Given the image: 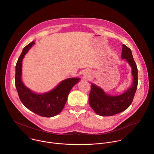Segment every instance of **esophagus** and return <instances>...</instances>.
Masks as SVG:
<instances>
[{
    "mask_svg": "<svg viewBox=\"0 0 154 154\" xmlns=\"http://www.w3.org/2000/svg\"><path fill=\"white\" fill-rule=\"evenodd\" d=\"M84 77H89V75H90V73H89V72H88V71H85V72H84Z\"/></svg>",
    "mask_w": 154,
    "mask_h": 154,
    "instance_id": "1",
    "label": "esophagus"
}]
</instances>
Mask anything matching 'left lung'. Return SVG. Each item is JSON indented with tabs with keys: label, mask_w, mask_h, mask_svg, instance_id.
I'll return each instance as SVG.
<instances>
[{
	"label": "left lung",
	"mask_w": 154,
	"mask_h": 154,
	"mask_svg": "<svg viewBox=\"0 0 154 154\" xmlns=\"http://www.w3.org/2000/svg\"><path fill=\"white\" fill-rule=\"evenodd\" d=\"M122 59H126L132 67L133 83L125 93L118 96L107 95L100 88L91 85L89 103L94 112L101 116H112L126 110L131 105L138 85V69L131 50L123 44Z\"/></svg>",
	"instance_id": "8db88e82"
}]
</instances>
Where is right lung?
<instances>
[{"instance_id": "1", "label": "right lung", "mask_w": 154, "mask_h": 154, "mask_svg": "<svg viewBox=\"0 0 154 154\" xmlns=\"http://www.w3.org/2000/svg\"><path fill=\"white\" fill-rule=\"evenodd\" d=\"M34 43V42H32L26 45L18 59L16 65V88L20 101L26 108L41 117H54L62 112L70 91L80 79H66L60 82L53 90L43 94L33 93L23 84L21 75L23 58Z\"/></svg>"}]
</instances>
